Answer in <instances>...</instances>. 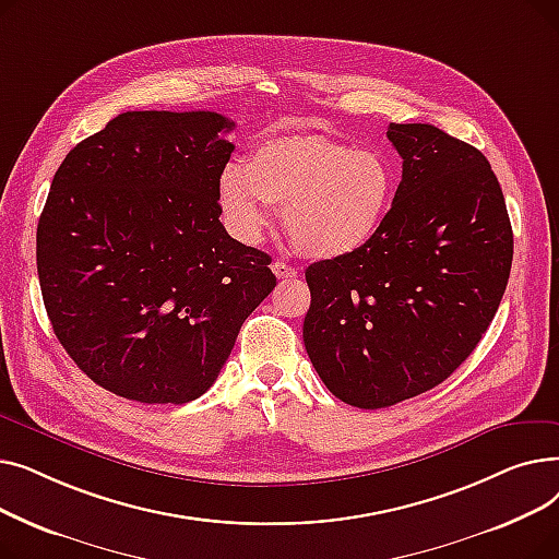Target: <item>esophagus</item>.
Segmentation results:
<instances>
[{"label": "esophagus", "instance_id": "obj_1", "mask_svg": "<svg viewBox=\"0 0 559 559\" xmlns=\"http://www.w3.org/2000/svg\"><path fill=\"white\" fill-rule=\"evenodd\" d=\"M272 272L276 274V278H295V276H299V272L292 267V264L283 262V260L272 262Z\"/></svg>", "mask_w": 559, "mask_h": 559}]
</instances>
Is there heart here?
<instances>
[{"mask_svg":"<svg viewBox=\"0 0 559 559\" xmlns=\"http://www.w3.org/2000/svg\"><path fill=\"white\" fill-rule=\"evenodd\" d=\"M399 176L378 150L324 135L264 140L247 165H226L217 181L219 211L235 238L253 245L283 205L287 238L304 255L335 260L365 249L383 228Z\"/></svg>","mask_w":559,"mask_h":559,"instance_id":"heart-1","label":"heart"}]
</instances>
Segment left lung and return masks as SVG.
I'll use <instances>...</instances> for the list:
<instances>
[{"instance_id":"left-lung-1","label":"left lung","mask_w":559,"mask_h":559,"mask_svg":"<svg viewBox=\"0 0 559 559\" xmlns=\"http://www.w3.org/2000/svg\"><path fill=\"white\" fill-rule=\"evenodd\" d=\"M392 211L360 251L306 270L308 358L344 403L378 409L447 380L503 299L512 226L489 160L432 124H390Z\"/></svg>"}]
</instances>
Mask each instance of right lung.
I'll use <instances>...</instances> for the list:
<instances>
[{"label": "right lung", "mask_w": 559, "mask_h": 559, "mask_svg": "<svg viewBox=\"0 0 559 559\" xmlns=\"http://www.w3.org/2000/svg\"><path fill=\"white\" fill-rule=\"evenodd\" d=\"M233 127L211 110H129L53 174L36 235L43 301L68 356L117 396L209 392L276 287L272 258L219 222Z\"/></svg>", "instance_id": "obj_1"}]
</instances>
